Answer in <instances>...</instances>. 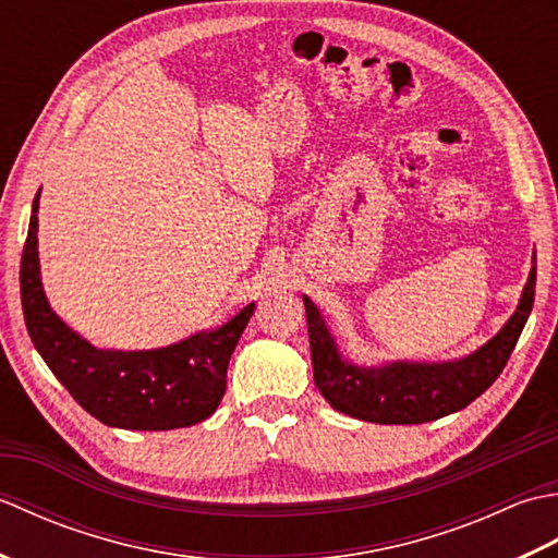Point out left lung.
<instances>
[{
	"label": "left lung",
	"mask_w": 558,
	"mask_h": 558,
	"mask_svg": "<svg viewBox=\"0 0 558 558\" xmlns=\"http://www.w3.org/2000/svg\"><path fill=\"white\" fill-rule=\"evenodd\" d=\"M535 280L537 256L532 254L530 276L511 318L480 350L448 362H352L340 352L322 310L304 294L318 393L333 410L374 424H422L468 408L499 378L511 357L535 302Z\"/></svg>",
	"instance_id": "left-lung-1"
}]
</instances>
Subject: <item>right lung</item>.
<instances>
[{"label": "right lung", "mask_w": 558, "mask_h": 558, "mask_svg": "<svg viewBox=\"0 0 558 558\" xmlns=\"http://www.w3.org/2000/svg\"><path fill=\"white\" fill-rule=\"evenodd\" d=\"M35 194L21 256V304L28 336L45 364L78 405L102 424L168 432L208 420L228 384V364L254 314V302L218 328L198 330L158 350H100L69 328L47 302L38 256Z\"/></svg>", "instance_id": "obj_1"}]
</instances>
